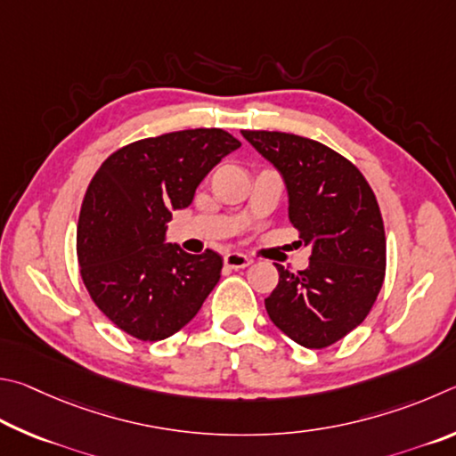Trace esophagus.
I'll list each match as a JSON object with an SVG mask.
<instances>
[{
    "mask_svg": "<svg viewBox=\"0 0 456 456\" xmlns=\"http://www.w3.org/2000/svg\"><path fill=\"white\" fill-rule=\"evenodd\" d=\"M224 265L228 268H246L250 265V258L240 252H228L226 256H224Z\"/></svg>",
    "mask_w": 456,
    "mask_h": 456,
    "instance_id": "obj_1",
    "label": "esophagus"
}]
</instances>
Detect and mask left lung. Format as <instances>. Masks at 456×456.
I'll list each match as a JSON object with an SVG mask.
<instances>
[{
	"label": "left lung",
	"mask_w": 456,
	"mask_h": 456,
	"mask_svg": "<svg viewBox=\"0 0 456 456\" xmlns=\"http://www.w3.org/2000/svg\"><path fill=\"white\" fill-rule=\"evenodd\" d=\"M242 135L281 172L290 224L313 248L306 270L276 265L281 278L266 313L300 346H330L364 321L385 281L377 198L361 170L321 142L265 130Z\"/></svg>",
	"instance_id": "1"
}]
</instances>
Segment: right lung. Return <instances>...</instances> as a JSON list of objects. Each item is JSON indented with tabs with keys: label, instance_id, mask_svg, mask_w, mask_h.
<instances>
[{
	"label": "right lung",
	"instance_id": "add662e5",
	"mask_svg": "<svg viewBox=\"0 0 456 456\" xmlns=\"http://www.w3.org/2000/svg\"><path fill=\"white\" fill-rule=\"evenodd\" d=\"M240 146L220 127L182 130L127 143L95 172L77 222L79 273L95 306L130 337H172L218 284L220 254L183 252L166 244V230Z\"/></svg>",
	"mask_w": 456,
	"mask_h": 456
}]
</instances>
